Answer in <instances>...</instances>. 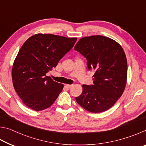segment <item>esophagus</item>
I'll use <instances>...</instances> for the list:
<instances>
[{
	"label": "esophagus",
	"instance_id": "34e87169",
	"mask_svg": "<svg viewBox=\"0 0 146 146\" xmlns=\"http://www.w3.org/2000/svg\"><path fill=\"white\" fill-rule=\"evenodd\" d=\"M73 86V84H66V87H67V88H69V89H70V88H72Z\"/></svg>",
	"mask_w": 146,
	"mask_h": 146
}]
</instances>
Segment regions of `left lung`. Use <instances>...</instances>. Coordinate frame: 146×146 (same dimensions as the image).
<instances>
[{
	"instance_id": "obj_1",
	"label": "left lung",
	"mask_w": 146,
	"mask_h": 146,
	"mask_svg": "<svg viewBox=\"0 0 146 146\" xmlns=\"http://www.w3.org/2000/svg\"><path fill=\"white\" fill-rule=\"evenodd\" d=\"M74 49L86 58L89 70H94L93 84L82 85L76 101L86 110L100 113L115 104L127 82V58L123 48L113 39L102 35L80 38Z\"/></svg>"
}]
</instances>
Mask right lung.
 <instances>
[{"label":"right lung","instance_id":"add662e5","mask_svg":"<svg viewBox=\"0 0 146 146\" xmlns=\"http://www.w3.org/2000/svg\"><path fill=\"white\" fill-rule=\"evenodd\" d=\"M77 38L53 34L31 36L20 49L12 66L15 90L27 107L42 111L53 104L63 90L46 73L73 48Z\"/></svg>","mask_w":146,"mask_h":146}]
</instances>
